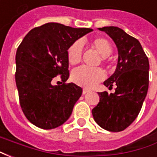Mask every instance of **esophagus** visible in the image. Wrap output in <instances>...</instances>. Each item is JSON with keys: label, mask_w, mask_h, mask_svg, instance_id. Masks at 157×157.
<instances>
[{"label": "esophagus", "mask_w": 157, "mask_h": 157, "mask_svg": "<svg viewBox=\"0 0 157 157\" xmlns=\"http://www.w3.org/2000/svg\"><path fill=\"white\" fill-rule=\"evenodd\" d=\"M89 92L88 89L84 88V89H83V90H82V93H83V94H86V93H87V92Z\"/></svg>", "instance_id": "34e87169"}]
</instances>
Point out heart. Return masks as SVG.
<instances>
[{
    "mask_svg": "<svg viewBox=\"0 0 157 157\" xmlns=\"http://www.w3.org/2000/svg\"><path fill=\"white\" fill-rule=\"evenodd\" d=\"M91 45L102 55V62L107 64L108 56L112 53L113 48L110 42L103 37H98L91 41ZM82 42L76 40L70 45L67 49V58L71 65L79 64L82 60ZM105 77V74L102 69L89 68L81 66L75 69L71 73V79L75 84L83 86L85 88H92L98 82H102Z\"/></svg>",
    "mask_w": 157,
    "mask_h": 157,
    "instance_id": "1",
    "label": "heart"
}]
</instances>
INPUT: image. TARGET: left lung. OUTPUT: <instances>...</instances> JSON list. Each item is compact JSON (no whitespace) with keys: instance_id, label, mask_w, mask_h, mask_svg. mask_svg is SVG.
<instances>
[{"instance_id":"8db88e82","label":"left lung","mask_w":157,"mask_h":157,"mask_svg":"<svg viewBox=\"0 0 157 157\" xmlns=\"http://www.w3.org/2000/svg\"><path fill=\"white\" fill-rule=\"evenodd\" d=\"M113 40L118 58L115 72L103 82L115 92H99V102L92 109L96 123L106 130L119 132L137 118L149 86V60L137 39L118 27L99 28Z\"/></svg>"}]
</instances>
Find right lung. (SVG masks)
<instances>
[{
    "instance_id": "right-lung-1",
    "label": "right lung",
    "mask_w": 157,
    "mask_h": 157,
    "mask_svg": "<svg viewBox=\"0 0 157 157\" xmlns=\"http://www.w3.org/2000/svg\"><path fill=\"white\" fill-rule=\"evenodd\" d=\"M92 31L48 22L29 31L20 44L16 54V84L22 112L33 124L51 129L71 115L82 89L65 83L70 75L67 49ZM59 75L64 83L53 86L52 80Z\"/></svg>"
}]
</instances>
